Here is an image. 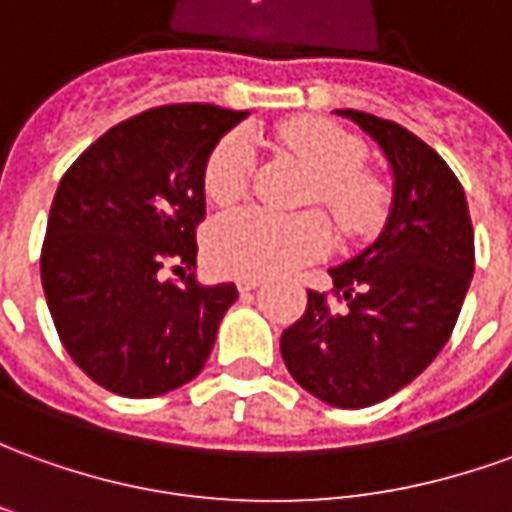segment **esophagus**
I'll return each mask as SVG.
<instances>
[{
    "mask_svg": "<svg viewBox=\"0 0 512 512\" xmlns=\"http://www.w3.org/2000/svg\"><path fill=\"white\" fill-rule=\"evenodd\" d=\"M264 281L259 276H242L236 278V287H239V292H250L256 290V287H262Z\"/></svg>",
    "mask_w": 512,
    "mask_h": 512,
    "instance_id": "1",
    "label": "esophagus"
}]
</instances>
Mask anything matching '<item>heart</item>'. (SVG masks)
<instances>
[{"instance_id": "heart-1", "label": "heart", "mask_w": 512, "mask_h": 512, "mask_svg": "<svg viewBox=\"0 0 512 512\" xmlns=\"http://www.w3.org/2000/svg\"><path fill=\"white\" fill-rule=\"evenodd\" d=\"M281 142L315 169L309 200H320L345 234H365L384 217V189L362 164V142L334 122L298 116L278 130ZM256 147L248 130L228 133L211 150L203 186L211 203L231 206L245 197L253 175ZM331 228L320 211L273 214L242 209L222 217L209 231V259L234 276H278L326 256Z\"/></svg>"}]
</instances>
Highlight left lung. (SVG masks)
<instances>
[{"label":"left lung","instance_id":"left-lung-1","mask_svg":"<svg viewBox=\"0 0 512 512\" xmlns=\"http://www.w3.org/2000/svg\"><path fill=\"white\" fill-rule=\"evenodd\" d=\"M337 114L379 144L393 203L376 242L329 270L343 312L309 290L281 357L306 393L359 410L407 387L449 343L474 276V228L463 186L429 144L379 116Z\"/></svg>","mask_w":512,"mask_h":512}]
</instances>
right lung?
Segmentation results:
<instances>
[{
	"label": "right lung",
	"instance_id": "right-lung-1",
	"mask_svg": "<svg viewBox=\"0 0 512 512\" xmlns=\"http://www.w3.org/2000/svg\"><path fill=\"white\" fill-rule=\"evenodd\" d=\"M245 116L203 102L150 108L102 133L58 183L41 284L69 357L116 396L192 382L239 295L234 284H200L192 267L203 169ZM167 261L178 282L163 278Z\"/></svg>",
	"mask_w": 512,
	"mask_h": 512
}]
</instances>
